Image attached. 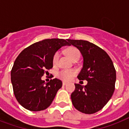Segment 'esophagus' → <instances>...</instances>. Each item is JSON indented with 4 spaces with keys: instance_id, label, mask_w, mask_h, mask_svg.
I'll use <instances>...</instances> for the list:
<instances>
[{
    "instance_id": "1",
    "label": "esophagus",
    "mask_w": 129,
    "mask_h": 129,
    "mask_svg": "<svg viewBox=\"0 0 129 129\" xmlns=\"http://www.w3.org/2000/svg\"><path fill=\"white\" fill-rule=\"evenodd\" d=\"M62 84H63V86H66V85L67 84V83L66 82H63Z\"/></svg>"
}]
</instances>
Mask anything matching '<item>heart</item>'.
<instances>
[{"label":"heart","instance_id":"obj_1","mask_svg":"<svg viewBox=\"0 0 129 129\" xmlns=\"http://www.w3.org/2000/svg\"><path fill=\"white\" fill-rule=\"evenodd\" d=\"M67 55H68L69 57L73 60L76 57H80V53L76 48L71 47L70 48L67 49L66 51ZM59 58V52H56L55 53L53 58V63L54 66H56L57 64ZM76 74V72L74 70H64L61 71L59 73L58 76L59 78L64 81H69L72 78L73 76H74Z\"/></svg>","mask_w":129,"mask_h":129}]
</instances>
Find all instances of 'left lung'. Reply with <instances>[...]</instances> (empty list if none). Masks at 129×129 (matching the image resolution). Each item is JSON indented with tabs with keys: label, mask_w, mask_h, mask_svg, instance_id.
<instances>
[{
	"label": "left lung",
	"mask_w": 129,
	"mask_h": 129,
	"mask_svg": "<svg viewBox=\"0 0 129 129\" xmlns=\"http://www.w3.org/2000/svg\"><path fill=\"white\" fill-rule=\"evenodd\" d=\"M68 41L83 57V67L78 78L88 82L84 86L75 84V90L71 94L72 102L80 112L93 114L101 110L112 97L116 70L106 51L94 43L84 40Z\"/></svg>",
	"instance_id": "left-lung-1"
}]
</instances>
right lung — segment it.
Listing matches in <instances>:
<instances>
[{"label": "right lung", "instance_id": "right-lung-1", "mask_svg": "<svg viewBox=\"0 0 129 129\" xmlns=\"http://www.w3.org/2000/svg\"><path fill=\"white\" fill-rule=\"evenodd\" d=\"M68 39H47L33 43L18 55L11 70V83L15 98L31 111L43 110L50 106L62 82L55 78L45 83L41 80L45 70L53 68L55 53Z\"/></svg>", "mask_w": 129, "mask_h": 129}]
</instances>
